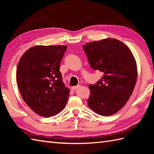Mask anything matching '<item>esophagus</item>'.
<instances>
[{
  "mask_svg": "<svg viewBox=\"0 0 154 154\" xmlns=\"http://www.w3.org/2000/svg\"><path fill=\"white\" fill-rule=\"evenodd\" d=\"M79 87H80V85H77V86H73V87H71V89L73 90V91H75V90L77 89L78 88H79Z\"/></svg>",
  "mask_w": 154,
  "mask_h": 154,
  "instance_id": "obj_1",
  "label": "esophagus"
}]
</instances>
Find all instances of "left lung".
<instances>
[{"mask_svg":"<svg viewBox=\"0 0 154 154\" xmlns=\"http://www.w3.org/2000/svg\"><path fill=\"white\" fill-rule=\"evenodd\" d=\"M94 70L103 73L94 85H90L88 105L96 113L108 116L125 105L137 80L135 59L122 42L107 38L83 45Z\"/></svg>","mask_w":154,"mask_h":154,"instance_id":"obj_1","label":"left lung"}]
</instances>
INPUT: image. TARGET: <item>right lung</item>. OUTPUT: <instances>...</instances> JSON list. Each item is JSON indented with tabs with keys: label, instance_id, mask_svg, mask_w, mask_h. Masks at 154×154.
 Wrapping results in <instances>:
<instances>
[{
	"label": "right lung",
	"instance_id": "obj_1",
	"mask_svg": "<svg viewBox=\"0 0 154 154\" xmlns=\"http://www.w3.org/2000/svg\"><path fill=\"white\" fill-rule=\"evenodd\" d=\"M67 45H37L20 60L16 81L23 100L40 116L50 117L66 105L69 90L60 71Z\"/></svg>",
	"mask_w": 154,
	"mask_h": 154
}]
</instances>
